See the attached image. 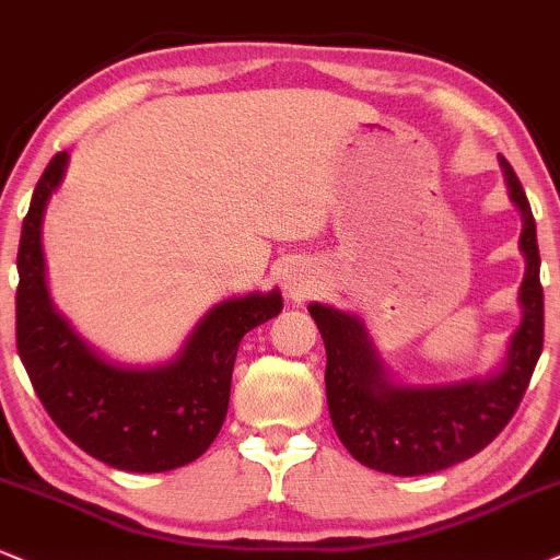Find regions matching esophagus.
<instances>
[{
    "instance_id": "1",
    "label": "esophagus",
    "mask_w": 560,
    "mask_h": 560,
    "mask_svg": "<svg viewBox=\"0 0 560 560\" xmlns=\"http://www.w3.org/2000/svg\"><path fill=\"white\" fill-rule=\"evenodd\" d=\"M285 291L293 295V299H304L314 291V278L304 265H291L285 269Z\"/></svg>"
}]
</instances>
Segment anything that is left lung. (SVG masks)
Here are the masks:
<instances>
[{"mask_svg":"<svg viewBox=\"0 0 560 560\" xmlns=\"http://www.w3.org/2000/svg\"><path fill=\"white\" fill-rule=\"evenodd\" d=\"M509 199L522 214L524 269L518 288L522 322L505 357L485 377L443 385L400 383L380 359L364 322L330 304H308L327 351V409L340 443L359 464L396 477H419L471 458L501 435L518 409L542 353L540 248L532 207L509 162Z\"/></svg>","mask_w":560,"mask_h":560,"instance_id":"left-lung-1","label":"left lung"}]
</instances>
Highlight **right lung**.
I'll list each match as a JSON object with an SVG mask.
<instances>
[{
    "instance_id": "add662e5",
    "label": "right lung",
    "mask_w": 560,
    "mask_h": 560,
    "mask_svg": "<svg viewBox=\"0 0 560 560\" xmlns=\"http://www.w3.org/2000/svg\"><path fill=\"white\" fill-rule=\"evenodd\" d=\"M68 151L46 164L18 248V353L33 390L78 448L122 471H170L214 443L230 404L241 338L282 312L278 288L220 301L162 364L104 357L55 306L46 285L42 222L68 170Z\"/></svg>"
}]
</instances>
